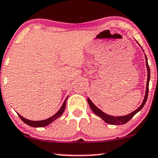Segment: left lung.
Segmentation results:
<instances>
[{"instance_id":"8db88e82","label":"left lung","mask_w":158,"mask_h":158,"mask_svg":"<svg viewBox=\"0 0 158 158\" xmlns=\"http://www.w3.org/2000/svg\"><path fill=\"white\" fill-rule=\"evenodd\" d=\"M138 43V42H137ZM145 59H146V66L147 69V87H146V91H145V96L144 98V100H143L142 104H141L140 106H139L138 109L134 110V112H132L131 113L127 114V115L124 116H112V115H109V114L104 113V112H102L101 110H99V108L97 107V106L94 104L93 102L91 101V99L89 98H88V102H89V104L91 107L92 111L94 112V114H96L100 118H102V120H104V122L106 123H109L111 125H123L126 123L127 122H128L131 118L134 117L135 114H136L137 112H139L142 109L143 106L146 103L147 97H148V91H149V79H150V69H149V67L148 64V61H147V58L145 55Z\"/></svg>"}]
</instances>
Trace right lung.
<instances>
[{"instance_id":"right-lung-1","label":"right lung","mask_w":158,"mask_h":158,"mask_svg":"<svg viewBox=\"0 0 158 158\" xmlns=\"http://www.w3.org/2000/svg\"><path fill=\"white\" fill-rule=\"evenodd\" d=\"M67 97L66 98V99L64 100V103L62 104V105H61V108L59 109V111L57 112L56 114H54V115L51 117V118H48V119L43 120H38V121H34V120H30L26 119V118H24L22 116L20 115L19 114H18V113L17 114H18V115H19V118H21V120H22V121H23L24 123L28 125V126H32V127H36V128H38V127L47 126L48 125L52 123L53 121H54L55 120H56L57 118H59V117H60L61 114H63V112H64V110H65V106H66V102H67Z\"/></svg>"}]
</instances>
